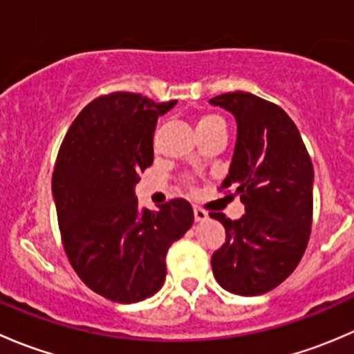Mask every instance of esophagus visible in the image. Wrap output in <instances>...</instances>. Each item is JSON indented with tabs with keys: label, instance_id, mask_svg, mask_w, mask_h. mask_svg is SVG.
I'll list each match as a JSON object with an SVG mask.
<instances>
[{
	"label": "esophagus",
	"instance_id": "34e87169",
	"mask_svg": "<svg viewBox=\"0 0 354 354\" xmlns=\"http://www.w3.org/2000/svg\"><path fill=\"white\" fill-rule=\"evenodd\" d=\"M194 216H195V221H197V223H202V221L209 219V214H207L203 209H200V207H195Z\"/></svg>",
	"mask_w": 354,
	"mask_h": 354
}]
</instances>
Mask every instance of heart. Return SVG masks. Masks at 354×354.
I'll list each match as a JSON object with an SVG mask.
<instances>
[{"label":"heart","mask_w":354,"mask_h":354,"mask_svg":"<svg viewBox=\"0 0 354 354\" xmlns=\"http://www.w3.org/2000/svg\"><path fill=\"white\" fill-rule=\"evenodd\" d=\"M212 124H223V120L216 114H205L197 121V128H205V127H212Z\"/></svg>","instance_id":"1"}]
</instances>
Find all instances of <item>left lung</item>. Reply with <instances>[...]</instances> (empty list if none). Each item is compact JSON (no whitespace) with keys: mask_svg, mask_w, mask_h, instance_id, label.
Masks as SVG:
<instances>
[{"mask_svg":"<svg viewBox=\"0 0 354 354\" xmlns=\"http://www.w3.org/2000/svg\"><path fill=\"white\" fill-rule=\"evenodd\" d=\"M210 104L230 111L238 124L230 173L245 205L236 221L223 223L226 243L214 252L212 272L226 291L257 296L279 286L308 245L313 214V166L298 128L279 106L250 92H227Z\"/></svg>","mask_w":354,"mask_h":354,"instance_id":"obj_1","label":"left lung"}]
</instances>
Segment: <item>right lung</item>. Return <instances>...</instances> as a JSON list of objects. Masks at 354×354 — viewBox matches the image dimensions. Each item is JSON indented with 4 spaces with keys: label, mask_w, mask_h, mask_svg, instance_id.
<instances>
[{
    "label": "right lung",
    "mask_w": 354,
    "mask_h": 354,
    "mask_svg": "<svg viewBox=\"0 0 354 354\" xmlns=\"http://www.w3.org/2000/svg\"><path fill=\"white\" fill-rule=\"evenodd\" d=\"M176 101L131 92L101 95L65 135L53 173V198L71 267L92 291L116 303L156 295L166 253L194 224L183 198L140 209L135 185L154 162L157 118Z\"/></svg>",
    "instance_id": "1"
}]
</instances>
